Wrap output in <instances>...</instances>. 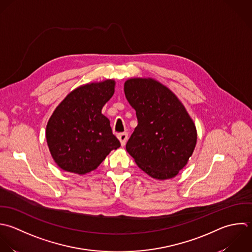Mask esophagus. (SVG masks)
<instances>
[{
  "label": "esophagus",
  "instance_id": "esophagus-1",
  "mask_svg": "<svg viewBox=\"0 0 252 252\" xmlns=\"http://www.w3.org/2000/svg\"><path fill=\"white\" fill-rule=\"evenodd\" d=\"M127 137H128V134H127L126 132H122V133H119V134H118V138H119V140L121 141L122 146H125V145H126V140H127Z\"/></svg>",
  "mask_w": 252,
  "mask_h": 252
}]
</instances>
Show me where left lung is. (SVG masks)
<instances>
[{"label":"left lung","mask_w":252,"mask_h":252,"mask_svg":"<svg viewBox=\"0 0 252 252\" xmlns=\"http://www.w3.org/2000/svg\"><path fill=\"white\" fill-rule=\"evenodd\" d=\"M125 94L138 122L126 151L150 177H176L192 155L197 139L186 108L170 89L151 78L126 80Z\"/></svg>","instance_id":"obj_1"}]
</instances>
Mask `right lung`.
I'll return each instance as SVG.
<instances>
[{"label": "right lung", "instance_id": "right-lung-1", "mask_svg": "<svg viewBox=\"0 0 252 252\" xmlns=\"http://www.w3.org/2000/svg\"><path fill=\"white\" fill-rule=\"evenodd\" d=\"M112 79L80 86L56 108L47 127L51 155L63 171L84 175L121 146L110 121L101 113L114 94Z\"/></svg>", "mask_w": 252, "mask_h": 252}]
</instances>
